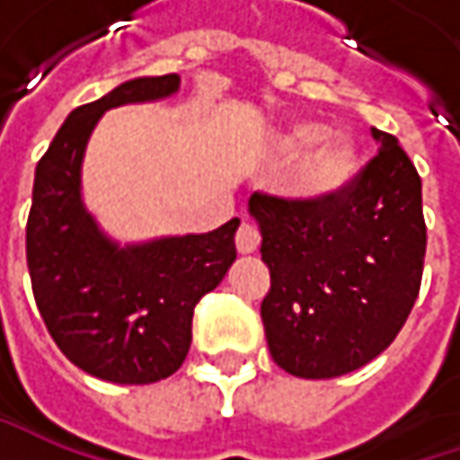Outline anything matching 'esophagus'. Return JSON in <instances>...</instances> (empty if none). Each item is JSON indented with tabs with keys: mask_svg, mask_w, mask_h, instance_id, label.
<instances>
[{
	"mask_svg": "<svg viewBox=\"0 0 460 460\" xmlns=\"http://www.w3.org/2000/svg\"><path fill=\"white\" fill-rule=\"evenodd\" d=\"M258 243H261V235H258L256 227L243 222L238 227V233H235V245H238L240 253H253L258 248Z\"/></svg>",
	"mask_w": 460,
	"mask_h": 460,
	"instance_id": "1",
	"label": "esophagus"
}]
</instances>
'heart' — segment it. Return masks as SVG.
Listing matches in <instances>:
<instances>
[{
    "label": "heart",
    "instance_id": "heart-1",
    "mask_svg": "<svg viewBox=\"0 0 460 460\" xmlns=\"http://www.w3.org/2000/svg\"><path fill=\"white\" fill-rule=\"evenodd\" d=\"M276 155L294 161L284 194L294 202H323L341 191L358 166L356 146L345 135H325L320 122H292L276 135Z\"/></svg>",
    "mask_w": 460,
    "mask_h": 460
}]
</instances>
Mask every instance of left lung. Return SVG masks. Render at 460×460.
<instances>
[{"instance_id": "1", "label": "left lung", "mask_w": 460, "mask_h": 460, "mask_svg": "<svg viewBox=\"0 0 460 460\" xmlns=\"http://www.w3.org/2000/svg\"><path fill=\"white\" fill-rule=\"evenodd\" d=\"M323 202L253 194L271 289L261 302L269 350L299 379L343 376L386 350L415 305L428 230L422 181L394 135Z\"/></svg>"}]
</instances>
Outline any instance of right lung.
I'll use <instances>...</instances> for the list:
<instances>
[{"label": "right lung", "mask_w": 460, "mask_h": 460, "mask_svg": "<svg viewBox=\"0 0 460 460\" xmlns=\"http://www.w3.org/2000/svg\"><path fill=\"white\" fill-rule=\"evenodd\" d=\"M179 86V74L140 76L76 107L35 168L27 217L35 305L63 356L112 384H153L179 371L197 302L238 256V217L202 235L119 245L81 199V164L102 115L173 97Z\"/></svg>", "instance_id": "obj_1"}]
</instances>
